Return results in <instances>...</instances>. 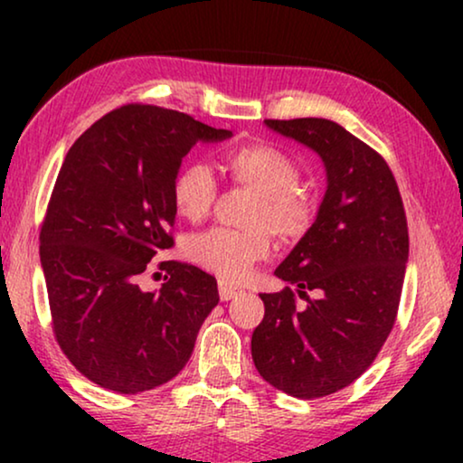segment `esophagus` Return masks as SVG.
Listing matches in <instances>:
<instances>
[{
    "mask_svg": "<svg viewBox=\"0 0 463 463\" xmlns=\"http://www.w3.org/2000/svg\"><path fill=\"white\" fill-rule=\"evenodd\" d=\"M238 295H242V288L233 287V284L225 282V280L219 282V297H221V301H232V299H236Z\"/></svg>",
    "mask_w": 463,
    "mask_h": 463,
    "instance_id": "esophagus-1",
    "label": "esophagus"
}]
</instances>
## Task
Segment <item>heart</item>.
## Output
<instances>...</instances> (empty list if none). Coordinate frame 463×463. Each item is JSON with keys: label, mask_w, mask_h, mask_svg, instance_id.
<instances>
[{"label": "heart", "mask_w": 463, "mask_h": 463, "mask_svg": "<svg viewBox=\"0 0 463 463\" xmlns=\"http://www.w3.org/2000/svg\"><path fill=\"white\" fill-rule=\"evenodd\" d=\"M225 168L233 181L255 189L259 202L249 230L211 227L189 238L187 252L200 268L223 280H244L271 250L269 225L278 236L299 238L314 219V204L299 187V166L271 145H244L227 154ZM217 198V176L204 162H189L173 181L176 213L189 221L204 219Z\"/></svg>", "instance_id": "heart-1"}]
</instances>
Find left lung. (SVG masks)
Masks as SVG:
<instances>
[{
	"mask_svg": "<svg viewBox=\"0 0 463 463\" xmlns=\"http://www.w3.org/2000/svg\"><path fill=\"white\" fill-rule=\"evenodd\" d=\"M265 126L316 151L326 170L316 221L274 271L307 306H294L289 287L261 293L265 316L250 339L259 375L312 401L363 375L388 339L409 261L407 217L388 164L344 126L325 118Z\"/></svg>",
	"mask_w": 463,
	"mask_h": 463,
	"instance_id": "8db88e82",
	"label": "left lung"
}]
</instances>
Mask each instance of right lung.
Here are the masks:
<instances>
[{"instance_id": "add662e5", "label": "right lung", "mask_w": 463, "mask_h": 463, "mask_svg": "<svg viewBox=\"0 0 463 463\" xmlns=\"http://www.w3.org/2000/svg\"><path fill=\"white\" fill-rule=\"evenodd\" d=\"M232 130L187 113L124 105L94 122L62 162L40 233L52 326L81 375L118 394L166 383L187 364L202 322L219 303L217 280L168 261V282L138 287L173 246V181L195 143Z\"/></svg>"}]
</instances>
